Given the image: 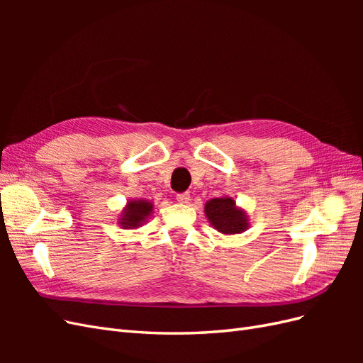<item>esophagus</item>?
<instances>
[{"mask_svg": "<svg viewBox=\"0 0 363 363\" xmlns=\"http://www.w3.org/2000/svg\"><path fill=\"white\" fill-rule=\"evenodd\" d=\"M175 200H177L180 204H186V203L189 201V194L188 192L177 194V196H175Z\"/></svg>", "mask_w": 363, "mask_h": 363, "instance_id": "1", "label": "esophagus"}]
</instances>
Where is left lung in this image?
<instances>
[{"label":"left lung","mask_w":363,"mask_h":363,"mask_svg":"<svg viewBox=\"0 0 363 363\" xmlns=\"http://www.w3.org/2000/svg\"><path fill=\"white\" fill-rule=\"evenodd\" d=\"M208 224L223 235L244 233L250 227V219L242 207L236 206L232 196H218L204 204Z\"/></svg>","instance_id":"obj_1"}]
</instances>
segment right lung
Returning <instances> with one entry per match:
<instances>
[{
  "label": "right lung",
  "instance_id": "add662e5",
  "mask_svg": "<svg viewBox=\"0 0 363 363\" xmlns=\"http://www.w3.org/2000/svg\"><path fill=\"white\" fill-rule=\"evenodd\" d=\"M152 208H155V206L148 200H128L118 216V224L121 228L136 230L148 221Z\"/></svg>",
  "mask_w": 363,
  "mask_h": 363
}]
</instances>
